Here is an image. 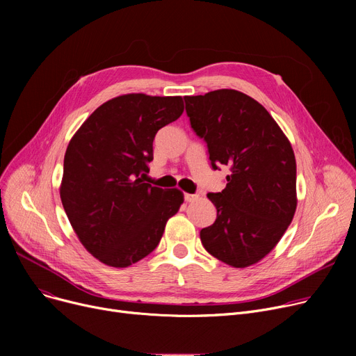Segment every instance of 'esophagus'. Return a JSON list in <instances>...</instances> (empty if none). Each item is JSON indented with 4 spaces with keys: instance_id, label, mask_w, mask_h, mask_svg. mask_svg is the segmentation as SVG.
<instances>
[{
    "instance_id": "esophagus-1",
    "label": "esophagus",
    "mask_w": 356,
    "mask_h": 356,
    "mask_svg": "<svg viewBox=\"0 0 356 356\" xmlns=\"http://www.w3.org/2000/svg\"><path fill=\"white\" fill-rule=\"evenodd\" d=\"M199 199V195H193V193H184V200L186 202H196Z\"/></svg>"
}]
</instances>
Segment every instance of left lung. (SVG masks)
<instances>
[{
	"mask_svg": "<svg viewBox=\"0 0 356 356\" xmlns=\"http://www.w3.org/2000/svg\"><path fill=\"white\" fill-rule=\"evenodd\" d=\"M184 101L212 167L231 168L227 188L208 195L218 213L213 225L200 231L202 244L234 268L257 264L283 238L297 208L293 147L270 112L239 90Z\"/></svg>",
	"mask_w": 356,
	"mask_h": 356,
	"instance_id": "left-lung-1",
	"label": "left lung"
}]
</instances>
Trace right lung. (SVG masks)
Returning <instances> with one entry per match:
<instances>
[{"label": "right lung", "mask_w": 356, "mask_h": 356, "mask_svg": "<svg viewBox=\"0 0 356 356\" xmlns=\"http://www.w3.org/2000/svg\"><path fill=\"white\" fill-rule=\"evenodd\" d=\"M181 97L127 93L97 108L70 138L60 199L70 225L101 263L125 268L153 252L183 192L144 183L157 131L183 114Z\"/></svg>", "instance_id": "right-lung-1"}]
</instances>
